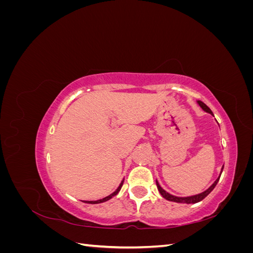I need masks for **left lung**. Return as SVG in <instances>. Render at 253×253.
Returning a JSON list of instances; mask_svg holds the SVG:
<instances>
[{"instance_id": "obj_1", "label": "left lung", "mask_w": 253, "mask_h": 253, "mask_svg": "<svg viewBox=\"0 0 253 253\" xmlns=\"http://www.w3.org/2000/svg\"><path fill=\"white\" fill-rule=\"evenodd\" d=\"M196 102H197V104H198V105H200V108H201L204 112H206V113H209V114H211L212 116H213V113H212V111H211V110L208 108V106H207L204 102H202V101H200V100H197ZM223 169H224V167L221 168L220 173H219V176H218V177L216 178V180L214 181L208 189L205 190L204 192H202V193H198V194H195V195L183 196V197L172 195V194H170V193H168L166 190H164L162 187H160V185H159V182L157 181V179H156V186H157V189H158V191H159V193L162 194V196H163L164 198H166L167 201L174 202V203H179V204H196V203H198V202L203 201L204 198H205L207 195H208L214 188H215V186L217 185V182H218V180H219V177H220V175H221V172H223Z\"/></svg>"}]
</instances>
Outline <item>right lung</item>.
Returning <instances> with one entry per match:
<instances>
[{
    "instance_id": "right-lung-1",
    "label": "right lung",
    "mask_w": 253,
    "mask_h": 253,
    "mask_svg": "<svg viewBox=\"0 0 253 253\" xmlns=\"http://www.w3.org/2000/svg\"><path fill=\"white\" fill-rule=\"evenodd\" d=\"M124 181H125V179H122V181L120 182V185L118 186V188L116 189V191H114V192H113L112 194L108 195V196L104 197V198H101V200H98V201H82V202L85 203V204H101V203H104V202H108V201L111 200V198H113L114 196H116V195L119 193V191H120L122 185H124Z\"/></svg>"
}]
</instances>
